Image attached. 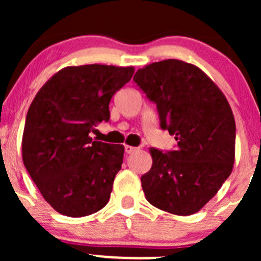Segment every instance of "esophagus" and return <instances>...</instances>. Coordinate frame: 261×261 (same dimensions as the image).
Returning a JSON list of instances; mask_svg holds the SVG:
<instances>
[{
	"label": "esophagus",
	"instance_id": "obj_1",
	"mask_svg": "<svg viewBox=\"0 0 261 261\" xmlns=\"http://www.w3.org/2000/svg\"><path fill=\"white\" fill-rule=\"evenodd\" d=\"M139 147H135V146H131V145H125V151L127 152V154H133V152L138 151Z\"/></svg>",
	"mask_w": 261,
	"mask_h": 261
}]
</instances>
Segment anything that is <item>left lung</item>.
<instances>
[{
    "label": "left lung",
    "instance_id": "1",
    "mask_svg": "<svg viewBox=\"0 0 261 261\" xmlns=\"http://www.w3.org/2000/svg\"><path fill=\"white\" fill-rule=\"evenodd\" d=\"M135 83L156 103L160 126L178 147H150V170L141 177L149 203L173 215L203 208L230 177L235 163L236 125L225 94L203 70L178 59L139 69Z\"/></svg>",
    "mask_w": 261,
    "mask_h": 261
}]
</instances>
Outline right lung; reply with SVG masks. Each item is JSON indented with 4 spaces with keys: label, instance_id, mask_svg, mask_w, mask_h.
Here are the masks:
<instances>
[{
    "label": "right lung",
    "instance_id": "1",
    "mask_svg": "<svg viewBox=\"0 0 261 261\" xmlns=\"http://www.w3.org/2000/svg\"><path fill=\"white\" fill-rule=\"evenodd\" d=\"M134 67H65L39 89L22 134V160L46 202L68 217L103 208L121 169L125 147L93 141L94 126L110 120L112 96Z\"/></svg>",
    "mask_w": 261,
    "mask_h": 261
}]
</instances>
